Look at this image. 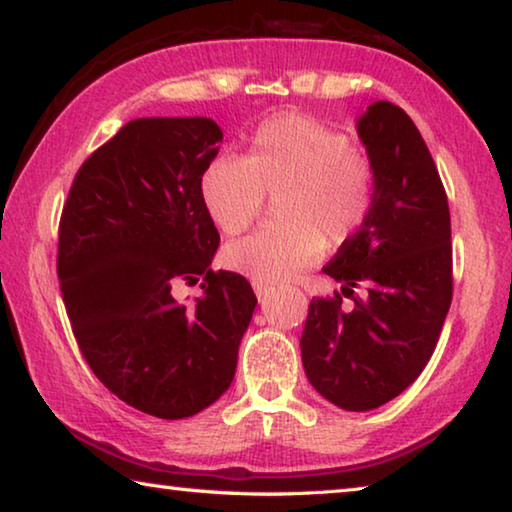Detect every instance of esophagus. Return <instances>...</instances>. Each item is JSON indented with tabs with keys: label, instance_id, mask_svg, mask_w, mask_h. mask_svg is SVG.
Listing matches in <instances>:
<instances>
[{
	"label": "esophagus",
	"instance_id": "1",
	"mask_svg": "<svg viewBox=\"0 0 512 512\" xmlns=\"http://www.w3.org/2000/svg\"><path fill=\"white\" fill-rule=\"evenodd\" d=\"M253 289H255V293H257V298H264V296H268V293H273V287L271 284H266V282H253Z\"/></svg>",
	"mask_w": 512,
	"mask_h": 512
}]
</instances>
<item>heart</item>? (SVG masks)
<instances>
[{
    "label": "heart",
    "mask_w": 512,
    "mask_h": 512,
    "mask_svg": "<svg viewBox=\"0 0 512 512\" xmlns=\"http://www.w3.org/2000/svg\"><path fill=\"white\" fill-rule=\"evenodd\" d=\"M207 214L237 237L277 198L275 221L225 250L232 268L257 282H280L314 264L327 246L357 237L375 203V169L348 135L311 115L282 112L250 135L248 151L216 155L201 173Z\"/></svg>",
    "instance_id": "b5f03b06"
}]
</instances>
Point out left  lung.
Listing matches in <instances>:
<instances>
[{
  "mask_svg": "<svg viewBox=\"0 0 512 512\" xmlns=\"http://www.w3.org/2000/svg\"><path fill=\"white\" fill-rule=\"evenodd\" d=\"M357 131L375 169V203L323 268L345 287L309 302L300 350L325 400L370 411L406 391L436 350L454 291L452 221L436 162L400 106L372 103Z\"/></svg>",
  "mask_w": 512,
  "mask_h": 512,
  "instance_id": "left-lung-1",
  "label": "left lung"
}]
</instances>
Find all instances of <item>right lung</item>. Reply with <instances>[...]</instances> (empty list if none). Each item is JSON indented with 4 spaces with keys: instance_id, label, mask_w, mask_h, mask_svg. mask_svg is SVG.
<instances>
[{
    "instance_id": "right-lung-1",
    "label": "right lung",
    "mask_w": 512,
    "mask_h": 512,
    "mask_svg": "<svg viewBox=\"0 0 512 512\" xmlns=\"http://www.w3.org/2000/svg\"><path fill=\"white\" fill-rule=\"evenodd\" d=\"M223 140L205 117L133 119L76 171L58 225L56 271L83 359L121 402L162 420L228 391L257 298L212 271L219 232L201 173ZM204 277L192 308L178 281Z\"/></svg>"
}]
</instances>
